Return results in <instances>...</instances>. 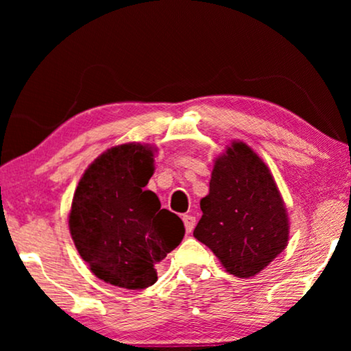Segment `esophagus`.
Returning <instances> with one entry per match:
<instances>
[{
    "label": "esophagus",
    "instance_id": "obj_1",
    "mask_svg": "<svg viewBox=\"0 0 351 351\" xmlns=\"http://www.w3.org/2000/svg\"><path fill=\"white\" fill-rule=\"evenodd\" d=\"M182 220H184V225H185L186 233H191V232H193V228H195V222H196V219L193 217V215L185 214L184 217H182Z\"/></svg>",
    "mask_w": 351,
    "mask_h": 351
}]
</instances>
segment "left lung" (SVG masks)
<instances>
[{"label":"left lung","instance_id":"1","mask_svg":"<svg viewBox=\"0 0 351 351\" xmlns=\"http://www.w3.org/2000/svg\"><path fill=\"white\" fill-rule=\"evenodd\" d=\"M193 237L238 278L262 271L289 239L280 190L265 162L243 142L215 158L209 195L201 199Z\"/></svg>","mask_w":351,"mask_h":351}]
</instances>
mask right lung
Here are the masks:
<instances>
[{
  "label": "right lung",
  "instance_id": "add662e5",
  "mask_svg": "<svg viewBox=\"0 0 351 351\" xmlns=\"http://www.w3.org/2000/svg\"><path fill=\"white\" fill-rule=\"evenodd\" d=\"M153 161L148 145L110 148L84 171L71 203L69 227L81 258L95 276L124 289L155 285L156 263L185 234L179 215L145 190Z\"/></svg>",
  "mask_w": 351,
  "mask_h": 351
}]
</instances>
